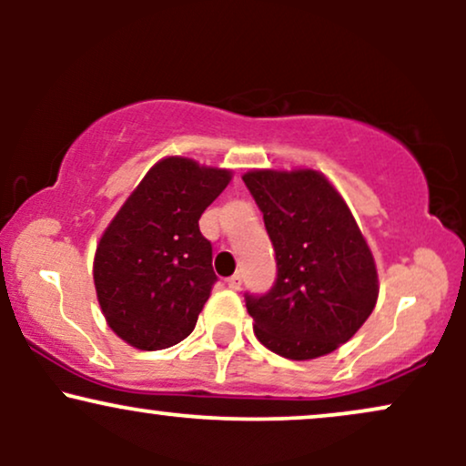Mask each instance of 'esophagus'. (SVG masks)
<instances>
[{"label": "esophagus", "instance_id": "1", "mask_svg": "<svg viewBox=\"0 0 466 466\" xmlns=\"http://www.w3.org/2000/svg\"><path fill=\"white\" fill-rule=\"evenodd\" d=\"M240 285H243V276H240V274H234V276L228 278V287L234 289V291L240 289Z\"/></svg>", "mask_w": 466, "mask_h": 466}]
</instances>
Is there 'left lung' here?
Wrapping results in <instances>:
<instances>
[{
    "mask_svg": "<svg viewBox=\"0 0 466 466\" xmlns=\"http://www.w3.org/2000/svg\"><path fill=\"white\" fill-rule=\"evenodd\" d=\"M245 186L276 251V282L245 293L258 341L287 360H315L346 344L379 296L377 267L355 217L315 170H251Z\"/></svg>",
    "mask_w": 466,
    "mask_h": 466,
    "instance_id": "left-lung-1",
    "label": "left lung"
}]
</instances>
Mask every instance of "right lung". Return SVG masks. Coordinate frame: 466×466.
<instances>
[{
    "label": "right lung",
    "instance_id": "right-lung-1",
    "mask_svg": "<svg viewBox=\"0 0 466 466\" xmlns=\"http://www.w3.org/2000/svg\"><path fill=\"white\" fill-rule=\"evenodd\" d=\"M228 184L229 170L166 157L105 229L96 293L106 324L127 344L162 350L192 333L217 282L199 218Z\"/></svg>",
    "mask_w": 466,
    "mask_h": 466
}]
</instances>
